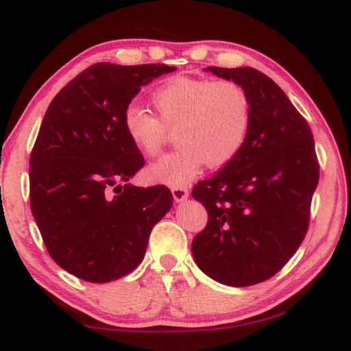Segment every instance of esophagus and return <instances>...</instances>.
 I'll use <instances>...</instances> for the list:
<instances>
[{
	"instance_id": "1",
	"label": "esophagus",
	"mask_w": 351,
	"mask_h": 351,
	"mask_svg": "<svg viewBox=\"0 0 351 351\" xmlns=\"http://www.w3.org/2000/svg\"><path fill=\"white\" fill-rule=\"evenodd\" d=\"M171 195H173V199L176 202H182L189 197V190L185 187H173L171 189Z\"/></svg>"
}]
</instances>
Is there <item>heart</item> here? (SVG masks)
Here are the masks:
<instances>
[{"label": "heart", "mask_w": 351, "mask_h": 351, "mask_svg": "<svg viewBox=\"0 0 351 351\" xmlns=\"http://www.w3.org/2000/svg\"><path fill=\"white\" fill-rule=\"evenodd\" d=\"M158 117L130 104L122 123L140 152L155 156L176 128L178 147L146 169L149 181L181 187L200 167H220L241 151L252 119L245 88L232 80L173 77L152 93Z\"/></svg>", "instance_id": "heart-1"}]
</instances>
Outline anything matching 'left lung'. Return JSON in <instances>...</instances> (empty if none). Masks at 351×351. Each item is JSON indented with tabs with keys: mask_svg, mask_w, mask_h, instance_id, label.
Masks as SVG:
<instances>
[{
	"mask_svg": "<svg viewBox=\"0 0 351 351\" xmlns=\"http://www.w3.org/2000/svg\"><path fill=\"white\" fill-rule=\"evenodd\" d=\"M249 93L250 128L241 151L195 185L208 223L191 243L197 267L229 287L270 279L299 249L309 228L319 166L304 117L282 88L253 68H217Z\"/></svg>",
	"mask_w": 351,
	"mask_h": 351,
	"instance_id": "8db88e82",
	"label": "left lung"
}]
</instances>
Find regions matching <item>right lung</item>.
Wrapping results in <instances>:
<instances>
[{
	"instance_id": "obj_1",
	"label": "right lung",
	"mask_w": 351,
	"mask_h": 351,
	"mask_svg": "<svg viewBox=\"0 0 351 351\" xmlns=\"http://www.w3.org/2000/svg\"><path fill=\"white\" fill-rule=\"evenodd\" d=\"M173 71L96 63L45 113L29 155V206L51 258L78 279L104 283L131 273L173 205L164 185L126 184L145 158L122 123L141 86Z\"/></svg>"
}]
</instances>
